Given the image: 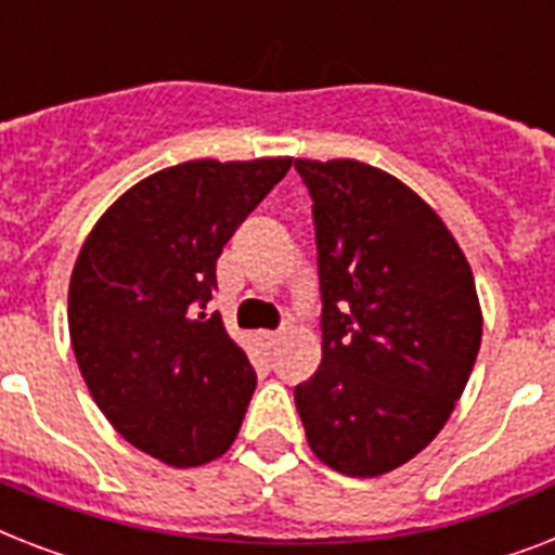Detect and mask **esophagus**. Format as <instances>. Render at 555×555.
Segmentation results:
<instances>
[{"label": "esophagus", "mask_w": 555, "mask_h": 555, "mask_svg": "<svg viewBox=\"0 0 555 555\" xmlns=\"http://www.w3.org/2000/svg\"><path fill=\"white\" fill-rule=\"evenodd\" d=\"M285 337V328H276V331H264V334H261V339H264V343H268V346H276L279 339Z\"/></svg>", "instance_id": "34e87169"}]
</instances>
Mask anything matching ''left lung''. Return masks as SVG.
<instances>
[{
	"label": "left lung",
	"mask_w": 555,
	"mask_h": 555,
	"mask_svg": "<svg viewBox=\"0 0 555 555\" xmlns=\"http://www.w3.org/2000/svg\"><path fill=\"white\" fill-rule=\"evenodd\" d=\"M313 201L322 365L294 388L313 455L354 478L443 429L481 348L473 270L447 224L360 160H294Z\"/></svg>",
	"instance_id": "8db88e82"
}]
</instances>
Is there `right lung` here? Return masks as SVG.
I'll return each instance as SVG.
<instances>
[{
  "label": "right lung",
  "mask_w": 555,
  "mask_h": 555,
  "mask_svg": "<svg viewBox=\"0 0 555 555\" xmlns=\"http://www.w3.org/2000/svg\"><path fill=\"white\" fill-rule=\"evenodd\" d=\"M287 169L291 158L160 169L77 256L68 331L82 379L108 423L164 464H207L238 435L256 371L204 308L224 244Z\"/></svg>",
  "instance_id": "add662e5"
}]
</instances>
